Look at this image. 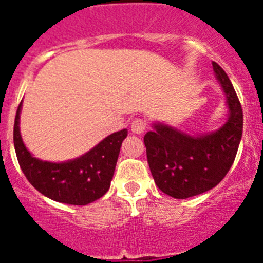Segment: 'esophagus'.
I'll use <instances>...</instances> for the list:
<instances>
[{"label":"esophagus","mask_w":263,"mask_h":263,"mask_svg":"<svg viewBox=\"0 0 263 263\" xmlns=\"http://www.w3.org/2000/svg\"><path fill=\"white\" fill-rule=\"evenodd\" d=\"M146 129V121L141 120V118H137L132 122V132L136 134H141L143 133Z\"/></svg>","instance_id":"1"}]
</instances>
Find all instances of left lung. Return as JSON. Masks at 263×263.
I'll return each instance as SVG.
<instances>
[{
  "label": "left lung",
  "mask_w": 263,
  "mask_h": 263,
  "mask_svg": "<svg viewBox=\"0 0 263 263\" xmlns=\"http://www.w3.org/2000/svg\"><path fill=\"white\" fill-rule=\"evenodd\" d=\"M228 106V120L206 134L191 136L167 124H153L143 137L146 155L155 184L175 199L210 191L232 167L242 137V108L224 69L213 62Z\"/></svg>",
  "instance_id": "1"
}]
</instances>
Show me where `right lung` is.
<instances>
[{
	"mask_svg": "<svg viewBox=\"0 0 263 263\" xmlns=\"http://www.w3.org/2000/svg\"><path fill=\"white\" fill-rule=\"evenodd\" d=\"M22 101L14 121V147L18 163L31 185L59 203L87 205L108 192L122 141L127 129L110 134L81 157L67 162H47L35 158L25 146L20 132Z\"/></svg>",
	"mask_w": 263,
	"mask_h": 263,
	"instance_id": "obj_1",
	"label": "right lung"
}]
</instances>
